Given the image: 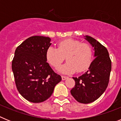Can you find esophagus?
Wrapping results in <instances>:
<instances>
[{
  "mask_svg": "<svg viewBox=\"0 0 121 121\" xmlns=\"http://www.w3.org/2000/svg\"><path fill=\"white\" fill-rule=\"evenodd\" d=\"M68 78V76H62V79L63 81L65 80L66 79H67Z\"/></svg>",
  "mask_w": 121,
  "mask_h": 121,
  "instance_id": "obj_1",
  "label": "esophagus"
}]
</instances>
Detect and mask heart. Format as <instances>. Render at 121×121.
I'll list each match as a JSON object with an SVG mask.
<instances>
[{
	"label": "heart",
	"mask_w": 121,
	"mask_h": 121,
	"mask_svg": "<svg viewBox=\"0 0 121 121\" xmlns=\"http://www.w3.org/2000/svg\"><path fill=\"white\" fill-rule=\"evenodd\" d=\"M47 59L54 68H58L65 60L67 62L60 68V71L72 73H81L89 67L93 56V50L89 43L78 40L67 39L57 44V49L49 48L47 51Z\"/></svg>",
	"instance_id": "1"
}]
</instances>
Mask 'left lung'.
<instances>
[{
  "label": "left lung",
  "instance_id": "8db88e82",
  "mask_svg": "<svg viewBox=\"0 0 121 121\" xmlns=\"http://www.w3.org/2000/svg\"><path fill=\"white\" fill-rule=\"evenodd\" d=\"M85 39L95 49V59L88 70L78 78H73L75 85L71 90L74 98L80 103L89 104L104 93L108 85L112 70V61L104 46L90 36Z\"/></svg>",
  "mask_w": 121,
  "mask_h": 121
}]
</instances>
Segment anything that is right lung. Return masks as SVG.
<instances>
[{
    "instance_id": "add662e5",
    "label": "right lung",
    "mask_w": 121,
    "mask_h": 121,
    "mask_svg": "<svg viewBox=\"0 0 121 121\" xmlns=\"http://www.w3.org/2000/svg\"><path fill=\"white\" fill-rule=\"evenodd\" d=\"M50 40L48 37H29L17 47L12 60L17 89L25 99L33 103L48 99L62 80L47 62Z\"/></svg>"
}]
</instances>
